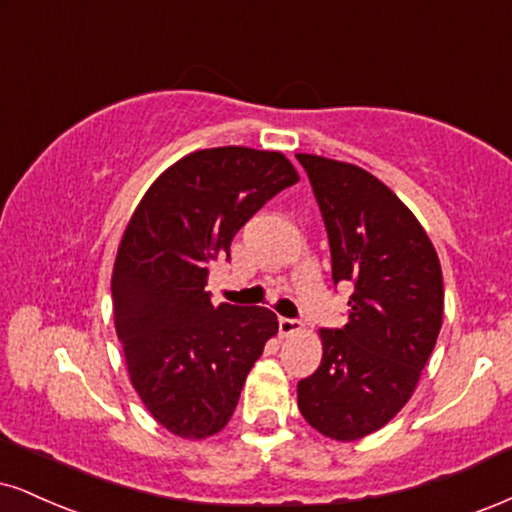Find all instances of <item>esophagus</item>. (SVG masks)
<instances>
[{
	"label": "esophagus",
	"mask_w": 512,
	"mask_h": 512,
	"mask_svg": "<svg viewBox=\"0 0 512 512\" xmlns=\"http://www.w3.org/2000/svg\"><path fill=\"white\" fill-rule=\"evenodd\" d=\"M277 325H280V334L282 337H289V334H296V332H301V320H296V318H285V315H282L280 320H277Z\"/></svg>",
	"instance_id": "34e87169"
}]
</instances>
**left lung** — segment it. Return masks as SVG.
I'll list each match as a JSON object with an SVG mask.
<instances>
[{"instance_id": "obj_1", "label": "left lung", "mask_w": 512, "mask_h": 512, "mask_svg": "<svg viewBox=\"0 0 512 512\" xmlns=\"http://www.w3.org/2000/svg\"><path fill=\"white\" fill-rule=\"evenodd\" d=\"M327 230L334 285H353L346 325L325 327L323 361L299 382L306 422L337 441L394 418L432 356L444 315L437 251L391 189L351 163L296 154Z\"/></svg>"}]
</instances>
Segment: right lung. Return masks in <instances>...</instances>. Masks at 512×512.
Here are the masks:
<instances>
[{
	"mask_svg": "<svg viewBox=\"0 0 512 512\" xmlns=\"http://www.w3.org/2000/svg\"><path fill=\"white\" fill-rule=\"evenodd\" d=\"M296 180L280 151L201 149L149 187L125 227L111 277L118 342L142 403L182 439L223 430L277 332L268 308L213 306L211 261H230L239 227Z\"/></svg>",
	"mask_w": 512,
	"mask_h": 512,
	"instance_id": "right-lung-1",
	"label": "right lung"
}]
</instances>
